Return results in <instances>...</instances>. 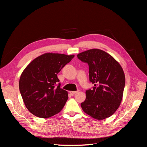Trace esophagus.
<instances>
[{
    "instance_id": "esophagus-1",
    "label": "esophagus",
    "mask_w": 147,
    "mask_h": 147,
    "mask_svg": "<svg viewBox=\"0 0 147 147\" xmlns=\"http://www.w3.org/2000/svg\"><path fill=\"white\" fill-rule=\"evenodd\" d=\"M70 92V94H71V95H74V94H76V93L77 92V91H70L69 92Z\"/></svg>"
}]
</instances>
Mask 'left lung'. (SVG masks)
I'll list each match as a JSON object with an SVG mask.
<instances>
[{"mask_svg":"<svg viewBox=\"0 0 147 147\" xmlns=\"http://www.w3.org/2000/svg\"><path fill=\"white\" fill-rule=\"evenodd\" d=\"M77 57L89 65L90 81L94 84L86 91L82 110L94 119L110 117L121 104L125 75L123 68L113 56L99 49H91L79 53Z\"/></svg>","mask_w":147,"mask_h":147,"instance_id":"1","label":"left lung"}]
</instances>
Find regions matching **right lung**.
I'll return each mask as SVG.
<instances>
[{"label":"right lung","instance_id":"obj_1","mask_svg":"<svg viewBox=\"0 0 147 147\" xmlns=\"http://www.w3.org/2000/svg\"><path fill=\"white\" fill-rule=\"evenodd\" d=\"M75 55L47 53L37 57L22 72L19 88L26 108L35 116L48 118L60 112L68 92L60 88L57 77Z\"/></svg>","mask_w":147,"mask_h":147}]
</instances>
